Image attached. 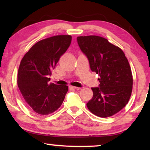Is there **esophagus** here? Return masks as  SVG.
<instances>
[{"label": "esophagus", "mask_w": 150, "mask_h": 150, "mask_svg": "<svg viewBox=\"0 0 150 150\" xmlns=\"http://www.w3.org/2000/svg\"><path fill=\"white\" fill-rule=\"evenodd\" d=\"M69 89H76V90H79L80 89H81L80 87H74V86H69Z\"/></svg>", "instance_id": "esophagus-1"}]
</instances>
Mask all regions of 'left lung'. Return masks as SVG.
<instances>
[{
  "mask_svg": "<svg viewBox=\"0 0 150 150\" xmlns=\"http://www.w3.org/2000/svg\"><path fill=\"white\" fill-rule=\"evenodd\" d=\"M77 41L91 71L100 76V87L91 88L93 95L87 104L88 109L100 117L114 115L126 105L132 93L133 79L128 59L122 49L102 37L80 36Z\"/></svg>",
  "mask_w": 150,
  "mask_h": 150,
  "instance_id": "left-lung-1",
  "label": "left lung"
}]
</instances>
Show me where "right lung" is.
I'll return each mask as SVG.
<instances>
[{"label":"right lung","mask_w":150,"mask_h":150,"mask_svg":"<svg viewBox=\"0 0 150 150\" xmlns=\"http://www.w3.org/2000/svg\"><path fill=\"white\" fill-rule=\"evenodd\" d=\"M69 35L39 41L26 53L18 72V86L26 104L37 113L46 115L60 107L68 91L67 85L49 83L52 69L71 44Z\"/></svg>","instance_id":"add662e5"}]
</instances>
